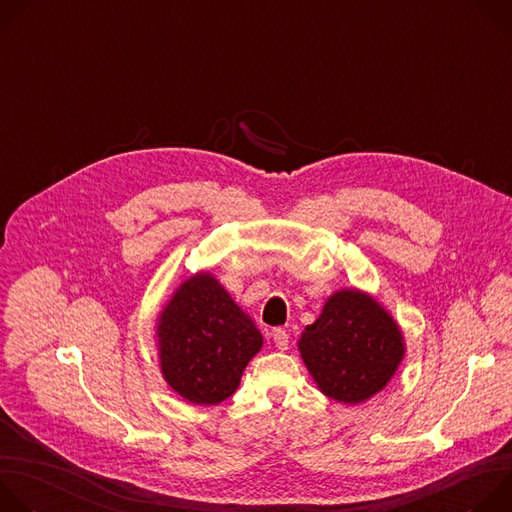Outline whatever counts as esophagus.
Instances as JSON below:
<instances>
[{
    "label": "esophagus",
    "instance_id": "1",
    "mask_svg": "<svg viewBox=\"0 0 512 512\" xmlns=\"http://www.w3.org/2000/svg\"><path fill=\"white\" fill-rule=\"evenodd\" d=\"M271 338H273V342H275V346H277L279 350H285L287 344H289V334H287L283 328H275V330L271 332Z\"/></svg>",
    "mask_w": 512,
    "mask_h": 512
}]
</instances>
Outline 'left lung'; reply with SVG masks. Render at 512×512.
<instances>
[{
  "mask_svg": "<svg viewBox=\"0 0 512 512\" xmlns=\"http://www.w3.org/2000/svg\"><path fill=\"white\" fill-rule=\"evenodd\" d=\"M300 352L324 395L340 403H360L381 391L397 371L403 336L373 298L344 289L306 328Z\"/></svg>",
  "mask_w": 512,
  "mask_h": 512,
  "instance_id": "8db88e82",
  "label": "left lung"
}]
</instances>
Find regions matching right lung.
I'll use <instances>...</instances> for the list:
<instances>
[{"label": "right lung", "mask_w": 512, "mask_h": 512, "mask_svg": "<svg viewBox=\"0 0 512 512\" xmlns=\"http://www.w3.org/2000/svg\"><path fill=\"white\" fill-rule=\"evenodd\" d=\"M168 385L198 405L231 397L263 338L218 281L200 273L180 285L158 326Z\"/></svg>", "instance_id": "obj_1"}]
</instances>
